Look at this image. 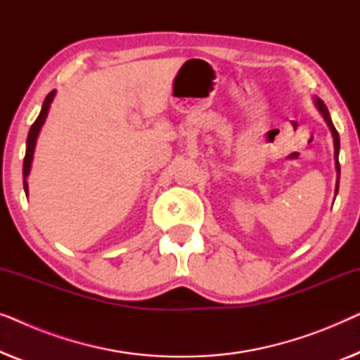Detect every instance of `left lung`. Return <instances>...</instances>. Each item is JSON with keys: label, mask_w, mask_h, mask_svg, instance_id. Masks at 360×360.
I'll return each instance as SVG.
<instances>
[{"label": "left lung", "mask_w": 360, "mask_h": 360, "mask_svg": "<svg viewBox=\"0 0 360 360\" xmlns=\"http://www.w3.org/2000/svg\"><path fill=\"white\" fill-rule=\"evenodd\" d=\"M316 106H318V110L321 111V115L324 116V120H326L329 129H331L333 137H334V159H336V170H338V181H336V193H338V190H339V172H341V170H339V160H338V155H339V134H338L336 127H334V124H333L331 116H329V111H328L326 105H324V103L319 100V98H316Z\"/></svg>", "instance_id": "8db88e82"}]
</instances>
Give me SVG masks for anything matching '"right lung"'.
I'll return each instance as SVG.
<instances>
[{"label":"right lung","instance_id":"add662e5","mask_svg":"<svg viewBox=\"0 0 360 360\" xmlns=\"http://www.w3.org/2000/svg\"><path fill=\"white\" fill-rule=\"evenodd\" d=\"M53 95H56V90H52L49 95L46 96V100L42 103V110H41V115L37 116V120L34 121V124L31 126V129H29V134H27V147H26V157H24V165H22V175H24V190L27 191V175H29V170H31V162H32V155H34V147H36V139L39 136V131H41V127L44 124V121H46L47 117V111L49 108H51V103L53 100Z\"/></svg>","mask_w":360,"mask_h":360}]
</instances>
